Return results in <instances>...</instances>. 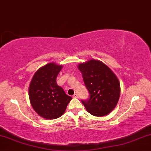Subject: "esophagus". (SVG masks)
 I'll use <instances>...</instances> for the list:
<instances>
[{"mask_svg":"<svg viewBox=\"0 0 151 151\" xmlns=\"http://www.w3.org/2000/svg\"><path fill=\"white\" fill-rule=\"evenodd\" d=\"M72 97H73L74 98H79V95H78V94H77V93H75V94H74Z\"/></svg>","mask_w":151,"mask_h":151,"instance_id":"34e87169","label":"esophagus"}]
</instances>
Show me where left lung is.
I'll return each mask as SVG.
<instances>
[{
    "label": "left lung",
    "mask_w": 151,
    "mask_h": 151,
    "mask_svg": "<svg viewBox=\"0 0 151 151\" xmlns=\"http://www.w3.org/2000/svg\"><path fill=\"white\" fill-rule=\"evenodd\" d=\"M81 71L90 94L88 100H81L87 111L94 116L102 117L111 113L116 107L121 95L119 80L104 63L91 59L80 63Z\"/></svg>",
    "instance_id": "obj_1"
}]
</instances>
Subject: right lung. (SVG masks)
Wrapping results in <instances>:
<instances>
[{"mask_svg": "<svg viewBox=\"0 0 151 151\" xmlns=\"http://www.w3.org/2000/svg\"><path fill=\"white\" fill-rule=\"evenodd\" d=\"M62 68L63 65L55 63L46 64L36 71L30 83L28 95L32 107L45 119L60 117L72 99L56 83Z\"/></svg>", "mask_w": 151, "mask_h": 151, "instance_id": "1", "label": "right lung"}]
</instances>
